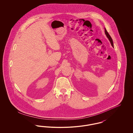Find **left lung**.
I'll return each mask as SVG.
<instances>
[{
    "instance_id": "8db88e82",
    "label": "left lung",
    "mask_w": 133,
    "mask_h": 133,
    "mask_svg": "<svg viewBox=\"0 0 133 133\" xmlns=\"http://www.w3.org/2000/svg\"><path fill=\"white\" fill-rule=\"evenodd\" d=\"M107 30L106 29V28L105 29V34H106V36H107V37L109 39V40H110V42H111V44L112 45V46H113V47H114V45H113V40H112V39L111 38V37L110 36V35H109V34L108 33V32L107 33Z\"/></svg>"
}]
</instances>
